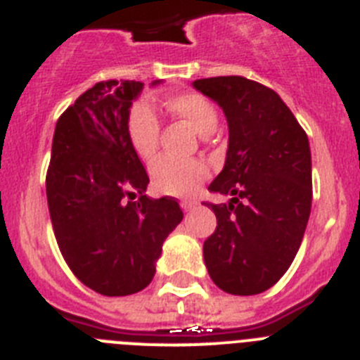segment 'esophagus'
Masks as SVG:
<instances>
[{
  "instance_id": "obj_1",
  "label": "esophagus",
  "mask_w": 360,
  "mask_h": 360,
  "mask_svg": "<svg viewBox=\"0 0 360 360\" xmlns=\"http://www.w3.org/2000/svg\"><path fill=\"white\" fill-rule=\"evenodd\" d=\"M196 205H198V202H196V200H184L182 202L184 211H193V209H196Z\"/></svg>"
}]
</instances>
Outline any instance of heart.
<instances>
[{
    "label": "heart",
    "mask_w": 360,
    "mask_h": 360,
    "mask_svg": "<svg viewBox=\"0 0 360 360\" xmlns=\"http://www.w3.org/2000/svg\"><path fill=\"white\" fill-rule=\"evenodd\" d=\"M164 108L171 117L182 119L200 135H209L218 126V110L205 95L196 91L169 95ZM126 133L135 153L144 160L157 155L160 144V120L146 101L129 108ZM153 184L160 193L171 196H191L207 178V167L196 158L162 157L151 165Z\"/></svg>",
    "instance_id": "obj_1"
}]
</instances>
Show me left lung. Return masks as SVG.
Here are the masks:
<instances>
[{
    "instance_id": "1",
    "label": "left lung",
    "mask_w": 360,
    "mask_h": 360,
    "mask_svg": "<svg viewBox=\"0 0 360 360\" xmlns=\"http://www.w3.org/2000/svg\"><path fill=\"white\" fill-rule=\"evenodd\" d=\"M229 124L224 171L209 186L229 203L203 202L216 231L203 259L218 288L234 295L274 287L294 262L311 207L308 136L274 90L240 75L198 79Z\"/></svg>"
}]
</instances>
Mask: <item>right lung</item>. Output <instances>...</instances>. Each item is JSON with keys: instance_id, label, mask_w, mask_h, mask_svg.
Returning <instances> with one entry per match:
<instances>
[{"instance_id": "1", "label": "right lung", "mask_w": 360, "mask_h": 360, "mask_svg": "<svg viewBox=\"0 0 360 360\" xmlns=\"http://www.w3.org/2000/svg\"><path fill=\"white\" fill-rule=\"evenodd\" d=\"M142 86L97 82L66 108L53 133L46 171L53 234L75 278L103 295L148 287L162 243L184 218L171 196L144 195L149 176L126 133Z\"/></svg>"}]
</instances>
